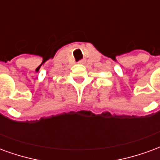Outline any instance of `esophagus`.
Masks as SVG:
<instances>
[{
	"label": "esophagus",
	"instance_id": "obj_1",
	"mask_svg": "<svg viewBox=\"0 0 160 160\" xmlns=\"http://www.w3.org/2000/svg\"><path fill=\"white\" fill-rule=\"evenodd\" d=\"M85 62H85V60H81V61H80V62H79V63H80V64H84Z\"/></svg>",
	"mask_w": 160,
	"mask_h": 160
}]
</instances>
